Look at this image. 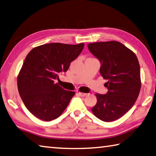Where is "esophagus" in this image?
Wrapping results in <instances>:
<instances>
[{
	"instance_id": "1",
	"label": "esophagus",
	"mask_w": 156,
	"mask_h": 156,
	"mask_svg": "<svg viewBox=\"0 0 156 156\" xmlns=\"http://www.w3.org/2000/svg\"><path fill=\"white\" fill-rule=\"evenodd\" d=\"M78 94H79V96L84 97V96H87V95H88V94H87V93H83V92H79V93H78Z\"/></svg>"
}]
</instances>
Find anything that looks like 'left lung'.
Here are the masks:
<instances>
[{
    "label": "left lung",
    "instance_id": "left-lung-1",
    "mask_svg": "<svg viewBox=\"0 0 156 156\" xmlns=\"http://www.w3.org/2000/svg\"><path fill=\"white\" fill-rule=\"evenodd\" d=\"M90 52L101 61L100 73L108 81L106 94L96 93L94 115L102 121L113 122L133 107L139 96L141 80L136 55L122 43L115 41L87 45Z\"/></svg>",
    "mask_w": 156,
    "mask_h": 156
}]
</instances>
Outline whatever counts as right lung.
<instances>
[{
	"instance_id": "add662e5",
	"label": "right lung",
	"mask_w": 156,
	"mask_h": 156,
	"mask_svg": "<svg viewBox=\"0 0 156 156\" xmlns=\"http://www.w3.org/2000/svg\"><path fill=\"white\" fill-rule=\"evenodd\" d=\"M83 47V43L44 44L26 55L17 75V88L26 107L37 118L51 121L67 107L75 93L64 90L55 80L69 69Z\"/></svg>"
}]
</instances>
